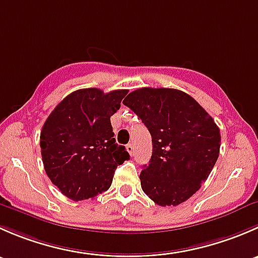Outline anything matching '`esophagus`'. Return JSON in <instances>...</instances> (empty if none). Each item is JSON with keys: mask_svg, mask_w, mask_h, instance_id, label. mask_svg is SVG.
I'll list each match as a JSON object with an SVG mask.
<instances>
[{"mask_svg": "<svg viewBox=\"0 0 258 258\" xmlns=\"http://www.w3.org/2000/svg\"><path fill=\"white\" fill-rule=\"evenodd\" d=\"M126 150H127V152H128L130 155H131V156L134 155V153H135V147H134V145H132V144H128V145H127Z\"/></svg>", "mask_w": 258, "mask_h": 258, "instance_id": "obj_1", "label": "esophagus"}]
</instances>
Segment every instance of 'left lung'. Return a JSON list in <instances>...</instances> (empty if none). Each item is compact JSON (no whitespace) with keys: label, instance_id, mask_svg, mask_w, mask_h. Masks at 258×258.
I'll return each instance as SVG.
<instances>
[{"label":"left lung","instance_id":"obj_1","mask_svg":"<svg viewBox=\"0 0 258 258\" xmlns=\"http://www.w3.org/2000/svg\"><path fill=\"white\" fill-rule=\"evenodd\" d=\"M123 105L141 118L152 137V156L140 175L144 192L158 206L187 201L218 158L217 124L195 98L175 88H139Z\"/></svg>","mask_w":258,"mask_h":258}]
</instances>
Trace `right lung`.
Wrapping results in <instances>:
<instances>
[{"label":"right lung","mask_w":258,"mask_h":258,"mask_svg":"<svg viewBox=\"0 0 258 258\" xmlns=\"http://www.w3.org/2000/svg\"><path fill=\"white\" fill-rule=\"evenodd\" d=\"M127 92L77 90L66 96L43 123V167L70 200L82 201L107 191L117 166L130 160L124 146L116 144L110 119Z\"/></svg>","instance_id":"obj_1"}]
</instances>
